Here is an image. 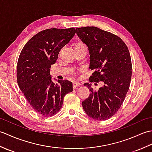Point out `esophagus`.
Returning a JSON list of instances; mask_svg holds the SVG:
<instances>
[{"instance_id": "34e87169", "label": "esophagus", "mask_w": 152, "mask_h": 152, "mask_svg": "<svg viewBox=\"0 0 152 152\" xmlns=\"http://www.w3.org/2000/svg\"><path fill=\"white\" fill-rule=\"evenodd\" d=\"M80 86H81V84L79 82H74L72 83V87L74 89H75L76 88H78V87H80Z\"/></svg>"}]
</instances>
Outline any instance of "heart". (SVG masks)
I'll return each instance as SVG.
<instances>
[{"label": "heart", "instance_id": "obj_1", "mask_svg": "<svg viewBox=\"0 0 152 152\" xmlns=\"http://www.w3.org/2000/svg\"><path fill=\"white\" fill-rule=\"evenodd\" d=\"M83 46H86L82 42H76L73 45L74 49H77V48H82ZM75 73H77V72H75Z\"/></svg>", "mask_w": 152, "mask_h": 152}]
</instances>
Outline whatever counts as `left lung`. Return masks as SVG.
<instances>
[{
  "instance_id": "left-lung-1",
  "label": "left lung",
  "mask_w": 152,
  "mask_h": 152,
  "mask_svg": "<svg viewBox=\"0 0 152 152\" xmlns=\"http://www.w3.org/2000/svg\"><path fill=\"white\" fill-rule=\"evenodd\" d=\"M76 33L89 48V69L93 70L89 81L101 82L103 85L95 91L91 83H84L90 94L82 102L83 108L90 118L104 121L118 111L129 89L132 76L129 51L121 38L97 27L76 28Z\"/></svg>"
}]
</instances>
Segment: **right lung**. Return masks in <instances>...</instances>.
<instances>
[{"mask_svg": "<svg viewBox=\"0 0 152 152\" xmlns=\"http://www.w3.org/2000/svg\"><path fill=\"white\" fill-rule=\"evenodd\" d=\"M76 30L48 28L35 34L19 55L17 64V81L27 102L37 114L51 117L60 110L63 98L72 91V82H51V64L57 59L61 48L69 42Z\"/></svg>", "mask_w": 152, "mask_h": 152, "instance_id": "obj_1", "label": "right lung"}]
</instances>
